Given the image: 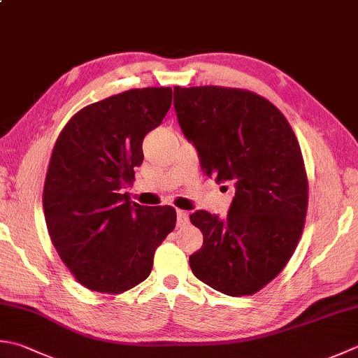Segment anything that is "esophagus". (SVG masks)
<instances>
[{
    "instance_id": "1",
    "label": "esophagus",
    "mask_w": 358,
    "mask_h": 358,
    "mask_svg": "<svg viewBox=\"0 0 358 358\" xmlns=\"http://www.w3.org/2000/svg\"><path fill=\"white\" fill-rule=\"evenodd\" d=\"M189 222V214L183 209H177V225L178 227H185Z\"/></svg>"
}]
</instances>
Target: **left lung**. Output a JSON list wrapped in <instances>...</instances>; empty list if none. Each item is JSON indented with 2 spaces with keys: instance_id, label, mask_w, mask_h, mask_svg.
<instances>
[{
  "instance_id": "1",
  "label": "left lung",
  "mask_w": 358,
  "mask_h": 358,
  "mask_svg": "<svg viewBox=\"0 0 358 358\" xmlns=\"http://www.w3.org/2000/svg\"><path fill=\"white\" fill-rule=\"evenodd\" d=\"M173 107L201 169L234 187L225 219L189 215L203 233L192 273L228 296L253 295L282 271L303 234L309 181L298 139L281 111L248 90L175 87Z\"/></svg>"
}]
</instances>
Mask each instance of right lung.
Segmentation results:
<instances>
[{
	"label": "right lung",
	"instance_id": "add662e5",
	"mask_svg": "<svg viewBox=\"0 0 358 358\" xmlns=\"http://www.w3.org/2000/svg\"><path fill=\"white\" fill-rule=\"evenodd\" d=\"M171 103V88L124 91L77 111L55 141L43 187L48 233L90 290L117 295L143 282L175 228L172 206H141L122 194L144 159V136Z\"/></svg>",
	"mask_w": 358,
	"mask_h": 358
}]
</instances>
